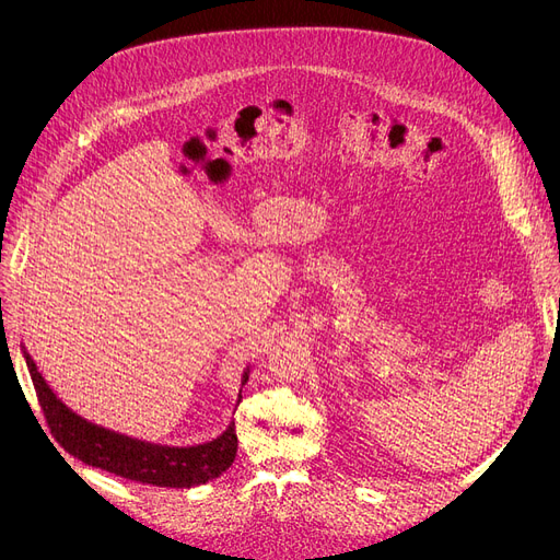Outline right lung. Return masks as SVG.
I'll return each mask as SVG.
<instances>
[{
  "instance_id": "obj_1",
  "label": "right lung",
  "mask_w": 560,
  "mask_h": 560,
  "mask_svg": "<svg viewBox=\"0 0 560 560\" xmlns=\"http://www.w3.org/2000/svg\"><path fill=\"white\" fill-rule=\"evenodd\" d=\"M22 357L26 361L28 374H32L34 388L45 420L51 429V435L68 454L83 460L85 465L106 469V472L115 477L159 488H195L224 475L235 458V452H238L235 422H231L218 438L209 440V443L192 447L147 443V440H138L125 433L104 429L95 422H88L56 397L45 376L38 372L34 359L28 357L24 345ZM247 378L249 368L243 372L241 386L247 384ZM241 393L238 404L243 401Z\"/></svg>"
}]
</instances>
